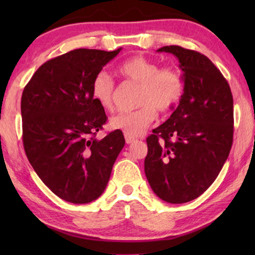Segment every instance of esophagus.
<instances>
[{"label": "esophagus", "instance_id": "esophagus-1", "mask_svg": "<svg viewBox=\"0 0 255 255\" xmlns=\"http://www.w3.org/2000/svg\"><path fill=\"white\" fill-rule=\"evenodd\" d=\"M135 139L133 137H130V135H125V141H127V144H131V142H133Z\"/></svg>", "mask_w": 255, "mask_h": 255}]
</instances>
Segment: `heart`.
<instances>
[{"label":"heart","mask_w":255,"mask_h":255,"mask_svg":"<svg viewBox=\"0 0 255 255\" xmlns=\"http://www.w3.org/2000/svg\"><path fill=\"white\" fill-rule=\"evenodd\" d=\"M125 80L139 83L137 93L138 109L120 113L110 120L111 128L123 131L125 135L141 134L156 117V110L167 113L179 103L184 90L182 72L177 67L160 68L158 62L135 55L118 67ZM115 82L106 72H100L93 80L92 95L101 108L114 110Z\"/></svg>","instance_id":"b5f03b06"}]
</instances>
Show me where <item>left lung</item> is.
<instances>
[{"mask_svg": "<svg viewBox=\"0 0 255 255\" xmlns=\"http://www.w3.org/2000/svg\"><path fill=\"white\" fill-rule=\"evenodd\" d=\"M158 52L175 55L183 72L179 106L146 139L145 174L156 196L186 203L218 176L233 141V97L221 71L205 55L176 45Z\"/></svg>", "mask_w": 255, "mask_h": 255, "instance_id": "8db88e82", "label": "left lung"}]
</instances>
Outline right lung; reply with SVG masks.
Returning <instances> with one entry per match:
<instances>
[{
	"label": "right lung",
	"instance_id": "obj_1",
	"mask_svg": "<svg viewBox=\"0 0 255 255\" xmlns=\"http://www.w3.org/2000/svg\"><path fill=\"white\" fill-rule=\"evenodd\" d=\"M122 48H79L40 66L23 90V145L40 180L58 197L75 204L103 194L118 154L122 131L96 139L107 116L93 99L92 83Z\"/></svg>",
	"mask_w": 255,
	"mask_h": 255
}]
</instances>
